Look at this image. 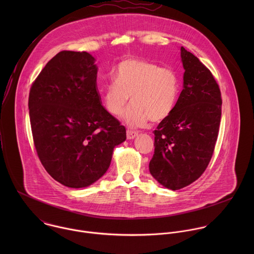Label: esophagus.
Here are the masks:
<instances>
[{
    "mask_svg": "<svg viewBox=\"0 0 254 254\" xmlns=\"http://www.w3.org/2000/svg\"><path fill=\"white\" fill-rule=\"evenodd\" d=\"M137 136H138V132H137V131L130 130V129H128V130H127V139L132 140V139L136 138Z\"/></svg>",
    "mask_w": 254,
    "mask_h": 254,
    "instance_id": "obj_1",
    "label": "esophagus"
}]
</instances>
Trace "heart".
Wrapping results in <instances>:
<instances>
[{
  "mask_svg": "<svg viewBox=\"0 0 254 254\" xmlns=\"http://www.w3.org/2000/svg\"><path fill=\"white\" fill-rule=\"evenodd\" d=\"M180 93L178 74L172 68L145 60L129 59L118 64L113 80L103 91V103L114 116L126 108L129 96L132 105L125 120L130 126L141 127L151 120L166 119L175 109Z\"/></svg>",
  "mask_w": 254,
  "mask_h": 254,
  "instance_id": "b5f03b06",
  "label": "heart"
}]
</instances>
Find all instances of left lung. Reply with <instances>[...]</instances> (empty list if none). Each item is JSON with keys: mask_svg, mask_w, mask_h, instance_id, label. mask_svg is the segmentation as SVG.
I'll return each mask as SVG.
<instances>
[{"mask_svg": "<svg viewBox=\"0 0 254 254\" xmlns=\"http://www.w3.org/2000/svg\"><path fill=\"white\" fill-rule=\"evenodd\" d=\"M184 89L173 112L154 133L149 172L176 190L197 180L208 166L217 141L222 98L210 70L181 47Z\"/></svg>", "mask_w": 254, "mask_h": 254, "instance_id": "left-lung-1", "label": "left lung"}]
</instances>
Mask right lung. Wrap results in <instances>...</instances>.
Wrapping results in <instances>:
<instances>
[{
    "mask_svg": "<svg viewBox=\"0 0 254 254\" xmlns=\"http://www.w3.org/2000/svg\"><path fill=\"white\" fill-rule=\"evenodd\" d=\"M98 67L87 52L63 51L33 82L28 99L38 157L46 171L69 188L98 181L109 169L126 129L102 106Z\"/></svg>",
    "mask_w": 254,
    "mask_h": 254,
    "instance_id": "obj_1",
    "label": "right lung"
}]
</instances>
